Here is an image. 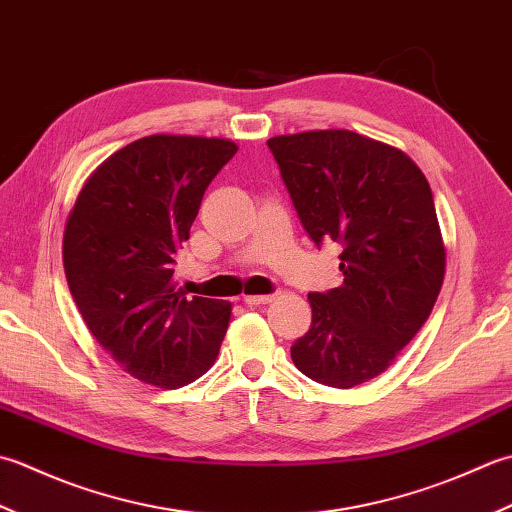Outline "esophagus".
<instances>
[{"label": "esophagus", "instance_id": "esophagus-1", "mask_svg": "<svg viewBox=\"0 0 512 512\" xmlns=\"http://www.w3.org/2000/svg\"><path fill=\"white\" fill-rule=\"evenodd\" d=\"M274 300V294H263V296H245V305L258 307V305H269Z\"/></svg>", "mask_w": 512, "mask_h": 512}]
</instances>
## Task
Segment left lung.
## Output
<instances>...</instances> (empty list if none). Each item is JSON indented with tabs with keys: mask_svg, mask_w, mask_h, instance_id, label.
Here are the masks:
<instances>
[{
	"mask_svg": "<svg viewBox=\"0 0 512 512\" xmlns=\"http://www.w3.org/2000/svg\"><path fill=\"white\" fill-rule=\"evenodd\" d=\"M267 145L311 241L342 245V285L309 294L311 327L291 360L327 387H358L389 369L440 296L446 252L431 185L402 150L351 130Z\"/></svg>",
	"mask_w": 512,
	"mask_h": 512,
	"instance_id": "obj_1",
	"label": "left lung"
}]
</instances>
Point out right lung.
<instances>
[{"label": "right lung", "mask_w": 512, "mask_h": 512, "mask_svg": "<svg viewBox=\"0 0 512 512\" xmlns=\"http://www.w3.org/2000/svg\"><path fill=\"white\" fill-rule=\"evenodd\" d=\"M238 145L152 134L103 161L81 187L64 232L70 294L123 371L176 389L212 367L232 302L185 298L176 254L203 194Z\"/></svg>", "instance_id": "1"}]
</instances>
